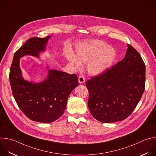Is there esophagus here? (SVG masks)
Listing matches in <instances>:
<instances>
[{
	"instance_id": "esophagus-1",
	"label": "esophagus",
	"mask_w": 156,
	"mask_h": 156,
	"mask_svg": "<svg viewBox=\"0 0 156 156\" xmlns=\"http://www.w3.org/2000/svg\"><path fill=\"white\" fill-rule=\"evenodd\" d=\"M78 82L80 84H83L85 82V78L83 76H80L78 78Z\"/></svg>"
}]
</instances>
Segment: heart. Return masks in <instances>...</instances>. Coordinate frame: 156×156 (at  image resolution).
<instances>
[{"mask_svg": "<svg viewBox=\"0 0 156 156\" xmlns=\"http://www.w3.org/2000/svg\"><path fill=\"white\" fill-rule=\"evenodd\" d=\"M76 53L75 56L69 52L66 55L67 59L76 69L81 67V62H88V71L94 75L106 72L110 68L116 57V51L114 48L98 40L82 43L77 48Z\"/></svg>", "mask_w": 156, "mask_h": 156, "instance_id": "b5f03b06", "label": "heart"}]
</instances>
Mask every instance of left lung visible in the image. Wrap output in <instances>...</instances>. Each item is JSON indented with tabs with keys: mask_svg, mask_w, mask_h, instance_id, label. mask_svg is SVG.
Here are the masks:
<instances>
[{
	"mask_svg": "<svg viewBox=\"0 0 156 156\" xmlns=\"http://www.w3.org/2000/svg\"><path fill=\"white\" fill-rule=\"evenodd\" d=\"M145 69L138 52L127 44L122 61L86 83L92 116L101 122L111 123L130 116L145 89Z\"/></svg>",
	"mask_w": 156,
	"mask_h": 156,
	"instance_id": "8db88e82",
	"label": "left lung"
}]
</instances>
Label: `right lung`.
I'll return each mask as SVG.
<instances>
[{"mask_svg": "<svg viewBox=\"0 0 156 156\" xmlns=\"http://www.w3.org/2000/svg\"><path fill=\"white\" fill-rule=\"evenodd\" d=\"M50 37L27 40L15 52L9 75L13 95L19 108L30 120L41 123L52 122L63 115L69 95L78 86L76 74L56 70H49L47 78L38 83L23 78L20 58L26 55L38 58Z\"/></svg>", "mask_w": 156, "mask_h": 156, "instance_id": "right-lung-1", "label": "right lung"}]
</instances>
